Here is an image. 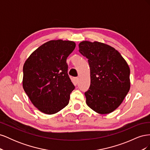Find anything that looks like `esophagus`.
Listing matches in <instances>:
<instances>
[{
    "label": "esophagus",
    "mask_w": 150,
    "mask_h": 150,
    "mask_svg": "<svg viewBox=\"0 0 150 150\" xmlns=\"http://www.w3.org/2000/svg\"><path fill=\"white\" fill-rule=\"evenodd\" d=\"M74 81H75V82L76 83H78V81H79V78H74Z\"/></svg>",
    "instance_id": "obj_1"
}]
</instances>
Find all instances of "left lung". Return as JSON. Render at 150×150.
I'll return each instance as SVG.
<instances>
[{"label":"left lung","mask_w":150,"mask_h":150,"mask_svg":"<svg viewBox=\"0 0 150 150\" xmlns=\"http://www.w3.org/2000/svg\"><path fill=\"white\" fill-rule=\"evenodd\" d=\"M79 51L88 59L91 84L85 92L86 104L99 114L119 107L130 89V69L125 59L108 44L84 40Z\"/></svg>","instance_id":"left-lung-1"}]
</instances>
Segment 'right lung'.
<instances>
[{
	"mask_svg": "<svg viewBox=\"0 0 150 150\" xmlns=\"http://www.w3.org/2000/svg\"><path fill=\"white\" fill-rule=\"evenodd\" d=\"M75 47L70 40H50L24 63L22 86L34 106L45 114H55L69 103L75 87L67 74L66 59Z\"/></svg>",
	"mask_w": 150,
	"mask_h": 150,
	"instance_id": "obj_1",
	"label": "right lung"
}]
</instances>
